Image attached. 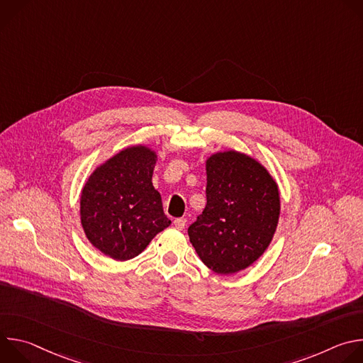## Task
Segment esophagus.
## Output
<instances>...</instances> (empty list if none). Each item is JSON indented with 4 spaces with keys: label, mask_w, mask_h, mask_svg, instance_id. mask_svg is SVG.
<instances>
[{
    "label": "esophagus",
    "mask_w": 363,
    "mask_h": 363,
    "mask_svg": "<svg viewBox=\"0 0 363 363\" xmlns=\"http://www.w3.org/2000/svg\"><path fill=\"white\" fill-rule=\"evenodd\" d=\"M174 225H175L177 230H184L185 225H186V220H185V218H177V220L174 221Z\"/></svg>",
    "instance_id": "esophagus-1"
}]
</instances>
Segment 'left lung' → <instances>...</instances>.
Masks as SVG:
<instances>
[{
  "label": "left lung",
  "mask_w": 363,
  "mask_h": 363,
  "mask_svg": "<svg viewBox=\"0 0 363 363\" xmlns=\"http://www.w3.org/2000/svg\"><path fill=\"white\" fill-rule=\"evenodd\" d=\"M206 205L188 228L201 262L227 276L250 267L270 245L280 191L269 169L248 155L223 150L205 161Z\"/></svg>",
  "instance_id": "obj_1"
}]
</instances>
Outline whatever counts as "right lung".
I'll return each instance as SVG.
<instances>
[{"label":"right lung","mask_w":363,"mask_h":363,"mask_svg":"<svg viewBox=\"0 0 363 363\" xmlns=\"http://www.w3.org/2000/svg\"><path fill=\"white\" fill-rule=\"evenodd\" d=\"M158 155L129 146L100 164L80 195V223L90 244L116 262L139 255L171 225L161 194L152 185Z\"/></svg>","instance_id":"right-lung-1"}]
</instances>
